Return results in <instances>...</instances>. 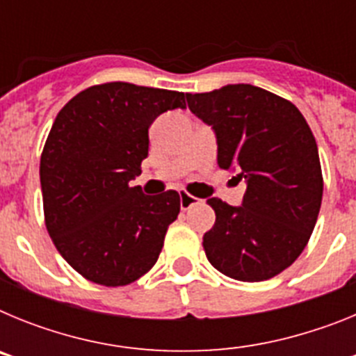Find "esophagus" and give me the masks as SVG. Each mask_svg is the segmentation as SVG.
I'll return each instance as SVG.
<instances>
[{"label": "esophagus", "mask_w": 356, "mask_h": 356, "mask_svg": "<svg viewBox=\"0 0 356 356\" xmlns=\"http://www.w3.org/2000/svg\"><path fill=\"white\" fill-rule=\"evenodd\" d=\"M196 197L194 196H191V194H187V193H184V191H181L180 193V209L181 210H187L188 207H193L194 203H196Z\"/></svg>", "instance_id": "esophagus-1"}]
</instances>
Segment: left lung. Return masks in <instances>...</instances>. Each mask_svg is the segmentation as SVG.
<instances>
[{"mask_svg":"<svg viewBox=\"0 0 356 356\" xmlns=\"http://www.w3.org/2000/svg\"><path fill=\"white\" fill-rule=\"evenodd\" d=\"M188 108L217 135V165L248 187L242 207L207 200L216 222L203 250L217 271L264 282L287 269L312 235L323 200L316 137L289 99L248 83L187 94Z\"/></svg>","mask_w":356,"mask_h":356,"instance_id":"obj_1","label":"left lung"}]
</instances>
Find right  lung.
<instances>
[{"label":"right lung","mask_w":356,"mask_h":356,"mask_svg":"<svg viewBox=\"0 0 356 356\" xmlns=\"http://www.w3.org/2000/svg\"><path fill=\"white\" fill-rule=\"evenodd\" d=\"M185 108V94L128 81L81 90L58 112L40 155L44 222L85 280L122 287L159 260L180 196L143 194L130 181L149 149L151 122Z\"/></svg>","instance_id":"1"}]
</instances>
